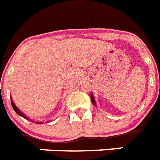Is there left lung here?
<instances>
[{
    "instance_id": "8db88e82",
    "label": "left lung",
    "mask_w": 160,
    "mask_h": 160,
    "mask_svg": "<svg viewBox=\"0 0 160 160\" xmlns=\"http://www.w3.org/2000/svg\"><path fill=\"white\" fill-rule=\"evenodd\" d=\"M91 100H92V102L93 105H96V102H95V100H94V97H93V95L91 94Z\"/></svg>"
}]
</instances>
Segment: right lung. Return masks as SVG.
Masks as SVG:
<instances>
[{"instance_id":"right-lung-1","label":"right lung","mask_w":160,"mask_h":160,"mask_svg":"<svg viewBox=\"0 0 160 160\" xmlns=\"http://www.w3.org/2000/svg\"><path fill=\"white\" fill-rule=\"evenodd\" d=\"M11 105H12V107H13V109H14V111L16 112V113H18V115L22 116V117H23V118H27V119H28V117H26V116H25L24 114H23V113H21L20 111H19V109H18V108H17V107L15 106V105H14V102H13V101H12V100H11Z\"/></svg>"}]
</instances>
